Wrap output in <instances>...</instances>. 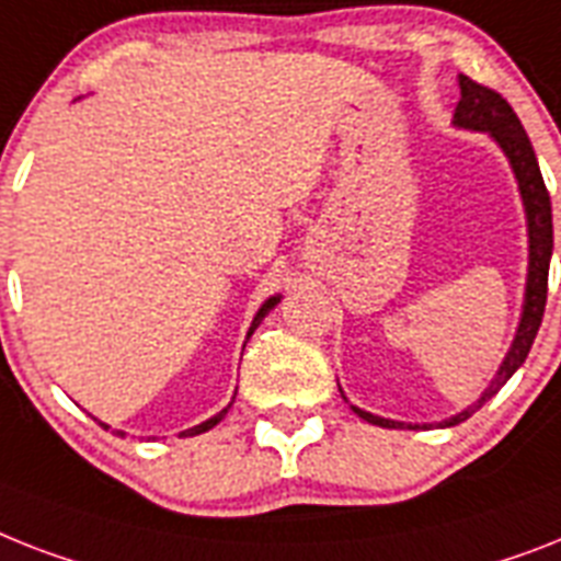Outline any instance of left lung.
<instances>
[{
	"label": "left lung",
	"mask_w": 561,
	"mask_h": 561,
	"mask_svg": "<svg viewBox=\"0 0 561 561\" xmlns=\"http://www.w3.org/2000/svg\"><path fill=\"white\" fill-rule=\"evenodd\" d=\"M458 89H461V100L455 106L453 126L455 129L467 131H484L490 135L495 147L502 149L504 158H507L510 170L516 175L518 195H522V207H525L527 218V282H525V302H522V317H518V328L513 343H510V352L504 354L502 366L495 371V377L490 380L481 398L472 403V407L455 412L453 417L438 423H403V421H389V417H380V414H371L366 409L354 407L352 400H343L352 407V412L363 421L375 423V426H383V430H432V426H455V423L467 421L476 409H481L486 400L499 394L510 377L516 375L522 363L530 354V345L539 334L541 313H545V302H548V271H550V256H553V213H550V195L548 186H545V178H541L539 161H536V152H533V144L527 138L525 126L516 117V112L510 108L507 100L502 94H495L493 89L486 85L472 83L470 77L458 75ZM343 391V389H340Z\"/></svg>",
	"instance_id": "left-lung-1"
}]
</instances>
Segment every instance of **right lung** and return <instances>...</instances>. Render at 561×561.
I'll list each match as a JSON object with an SVG mask.
<instances>
[{"label":"right lung","instance_id":"obj_1","mask_svg":"<svg viewBox=\"0 0 561 561\" xmlns=\"http://www.w3.org/2000/svg\"><path fill=\"white\" fill-rule=\"evenodd\" d=\"M279 302H282V294L267 296L265 302H262V308H259V311H256V317H253V322H250V328H248V340H250V336H253V331H256V328H259V322L265 320L267 313H271L273 308H276V305H279ZM230 407H233V400H230V403H227V407L221 409V412H216V414H213V417H207V421H204V423H198V426H190V430L181 432V438H193V435H202V432H209V430H213V426H216V423L225 421V414L230 412ZM100 426H106V423L100 421ZM106 430H108V426H106ZM117 435H121V438H123V435H126V432L117 430Z\"/></svg>","mask_w":561,"mask_h":561}]
</instances>
